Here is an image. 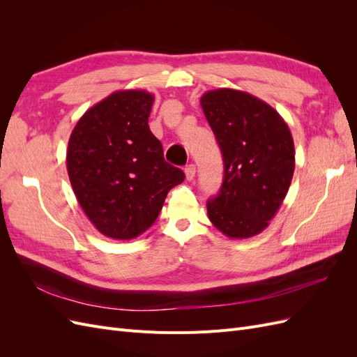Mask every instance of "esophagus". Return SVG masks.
<instances>
[{"mask_svg":"<svg viewBox=\"0 0 357 357\" xmlns=\"http://www.w3.org/2000/svg\"><path fill=\"white\" fill-rule=\"evenodd\" d=\"M195 172H197V167L193 165V164H190V165H188V167L185 168V174H186V178H188L189 181L195 178Z\"/></svg>","mask_w":357,"mask_h":357,"instance_id":"obj_1","label":"esophagus"}]
</instances>
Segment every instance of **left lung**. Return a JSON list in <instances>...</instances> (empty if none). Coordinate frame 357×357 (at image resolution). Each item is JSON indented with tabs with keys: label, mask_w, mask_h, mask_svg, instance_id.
<instances>
[{
	"label": "left lung",
	"mask_w": 357,
	"mask_h": 357,
	"mask_svg": "<svg viewBox=\"0 0 357 357\" xmlns=\"http://www.w3.org/2000/svg\"><path fill=\"white\" fill-rule=\"evenodd\" d=\"M201 107L223 155V183L208 199L211 223L229 238H250L269 225L295 171V146L283 117L235 89L208 91Z\"/></svg>",
	"instance_id": "1"
}]
</instances>
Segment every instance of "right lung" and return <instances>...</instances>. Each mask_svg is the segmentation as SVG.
Listing matches in <instances>:
<instances>
[{"instance_id": "add662e5", "label": "right lung", "mask_w": 357, "mask_h": 357, "mask_svg": "<svg viewBox=\"0 0 357 357\" xmlns=\"http://www.w3.org/2000/svg\"><path fill=\"white\" fill-rule=\"evenodd\" d=\"M153 95L117 91L86 112L67 150L73 190L102 235L132 240L155 223L167 193L185 172L164 159L149 128Z\"/></svg>"}]
</instances>
